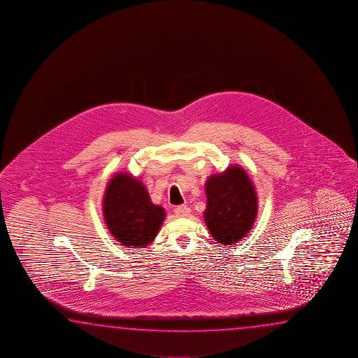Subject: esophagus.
I'll return each mask as SVG.
<instances>
[{
  "label": "esophagus",
  "instance_id": "esophagus-1",
  "mask_svg": "<svg viewBox=\"0 0 358 358\" xmlns=\"http://www.w3.org/2000/svg\"><path fill=\"white\" fill-rule=\"evenodd\" d=\"M174 213H176L178 217H188L189 214H190V208L185 206V204H182V206H176Z\"/></svg>",
  "mask_w": 358,
  "mask_h": 358
}]
</instances>
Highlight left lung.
Listing matches in <instances>:
<instances>
[{"label":"left lung","mask_w":358,"mask_h":358,"mask_svg":"<svg viewBox=\"0 0 358 358\" xmlns=\"http://www.w3.org/2000/svg\"><path fill=\"white\" fill-rule=\"evenodd\" d=\"M206 223L214 239L223 244L241 241L255 223L257 195L242 168L231 166L206 184Z\"/></svg>","instance_id":"obj_1"}]
</instances>
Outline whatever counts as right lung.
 Returning <instances> with one entry per match:
<instances>
[{"instance_id":"right-lung-1","label":"right lung","mask_w":358,"mask_h":358,"mask_svg":"<svg viewBox=\"0 0 358 358\" xmlns=\"http://www.w3.org/2000/svg\"><path fill=\"white\" fill-rule=\"evenodd\" d=\"M103 217L113 236L127 247H144L158 234L165 212L145 187L129 174L113 178L103 198Z\"/></svg>"}]
</instances>
